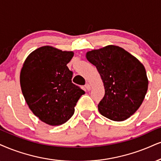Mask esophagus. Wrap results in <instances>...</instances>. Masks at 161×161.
Masks as SVG:
<instances>
[{"label":"esophagus","instance_id":"esophagus-1","mask_svg":"<svg viewBox=\"0 0 161 161\" xmlns=\"http://www.w3.org/2000/svg\"><path fill=\"white\" fill-rule=\"evenodd\" d=\"M85 87H86V89L88 91H90L91 90V86H90V85L89 84H86V85H85Z\"/></svg>","mask_w":161,"mask_h":161}]
</instances>
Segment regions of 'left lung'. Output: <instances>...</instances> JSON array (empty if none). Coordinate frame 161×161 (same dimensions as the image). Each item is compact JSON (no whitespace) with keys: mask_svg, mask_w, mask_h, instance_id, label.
<instances>
[{"mask_svg":"<svg viewBox=\"0 0 161 161\" xmlns=\"http://www.w3.org/2000/svg\"><path fill=\"white\" fill-rule=\"evenodd\" d=\"M104 83V96L98 104L100 114L116 122L128 119L138 110L148 90L143 65L119 46L108 45L86 53Z\"/></svg>","mask_w":161,"mask_h":161,"instance_id":"obj_1","label":"left lung"}]
</instances>
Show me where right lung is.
I'll use <instances>...</instances> for the list:
<instances>
[{
    "label": "right lung",
    "mask_w": 161,
    "mask_h": 161,
    "mask_svg": "<svg viewBox=\"0 0 161 161\" xmlns=\"http://www.w3.org/2000/svg\"><path fill=\"white\" fill-rule=\"evenodd\" d=\"M74 53L43 46L26 59L20 75L23 96L29 108L50 125L67 122L85 92L71 82L73 72L67 64Z\"/></svg>",
    "instance_id": "right-lung-1"
}]
</instances>
